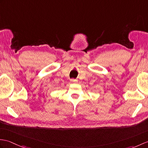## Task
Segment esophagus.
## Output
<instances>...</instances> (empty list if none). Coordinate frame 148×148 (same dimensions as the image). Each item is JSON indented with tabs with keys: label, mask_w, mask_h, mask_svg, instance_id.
<instances>
[{
	"label": "esophagus",
	"mask_w": 148,
	"mask_h": 148,
	"mask_svg": "<svg viewBox=\"0 0 148 148\" xmlns=\"http://www.w3.org/2000/svg\"><path fill=\"white\" fill-rule=\"evenodd\" d=\"M71 81L72 82H77V79H71Z\"/></svg>",
	"instance_id": "1"
}]
</instances>
